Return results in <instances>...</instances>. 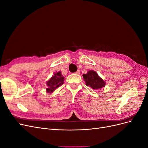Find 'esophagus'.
<instances>
[{
  "label": "esophagus",
  "mask_w": 148,
  "mask_h": 148,
  "mask_svg": "<svg viewBox=\"0 0 148 148\" xmlns=\"http://www.w3.org/2000/svg\"><path fill=\"white\" fill-rule=\"evenodd\" d=\"M80 73V71L79 70H78L77 71H76L75 72V74H77V75H79Z\"/></svg>",
  "instance_id": "1"
}]
</instances>
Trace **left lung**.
I'll use <instances>...</instances> for the list:
<instances>
[{"mask_svg": "<svg viewBox=\"0 0 148 148\" xmlns=\"http://www.w3.org/2000/svg\"><path fill=\"white\" fill-rule=\"evenodd\" d=\"M83 77L86 86H89L93 89H101L105 86V82L95 71L89 70L86 74H83Z\"/></svg>", "mask_w": 148, "mask_h": 148, "instance_id": "8db88e82", "label": "left lung"}]
</instances>
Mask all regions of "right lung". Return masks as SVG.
<instances>
[{
	"label": "right lung",
	"mask_w": 148,
	"mask_h": 148,
	"mask_svg": "<svg viewBox=\"0 0 148 148\" xmlns=\"http://www.w3.org/2000/svg\"><path fill=\"white\" fill-rule=\"evenodd\" d=\"M64 77L61 74V71L55 73L52 77L47 82L46 91L47 92L51 93L56 90V88H59L62 84H64Z\"/></svg>",
	"instance_id": "add662e5"
}]
</instances>
